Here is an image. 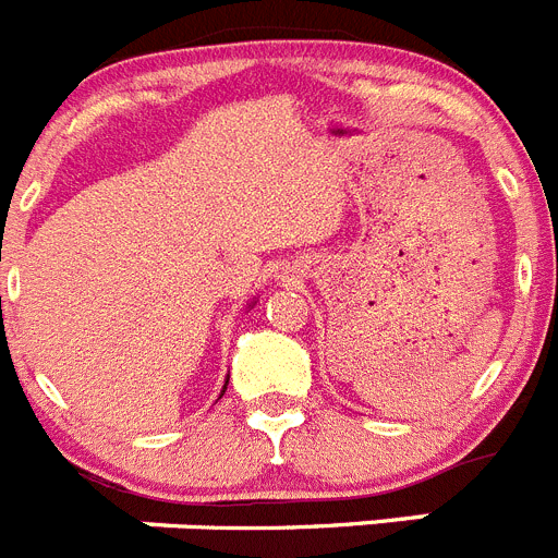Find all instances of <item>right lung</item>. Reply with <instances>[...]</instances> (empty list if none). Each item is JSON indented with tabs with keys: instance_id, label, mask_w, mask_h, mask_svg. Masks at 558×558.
<instances>
[{
	"instance_id": "obj_1",
	"label": "right lung",
	"mask_w": 558,
	"mask_h": 558,
	"mask_svg": "<svg viewBox=\"0 0 558 558\" xmlns=\"http://www.w3.org/2000/svg\"><path fill=\"white\" fill-rule=\"evenodd\" d=\"M226 383H229V379H226Z\"/></svg>"
}]
</instances>
